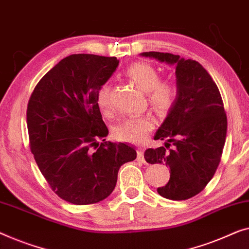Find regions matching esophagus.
<instances>
[{"label": "esophagus", "mask_w": 249, "mask_h": 249, "mask_svg": "<svg viewBox=\"0 0 249 249\" xmlns=\"http://www.w3.org/2000/svg\"><path fill=\"white\" fill-rule=\"evenodd\" d=\"M137 160H138L139 163H146L145 157H143V150L142 149L137 150Z\"/></svg>", "instance_id": "1"}]
</instances>
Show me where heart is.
Here are the masks:
<instances>
[{
  "label": "heart",
  "instance_id": "heart-1",
  "mask_svg": "<svg viewBox=\"0 0 249 249\" xmlns=\"http://www.w3.org/2000/svg\"><path fill=\"white\" fill-rule=\"evenodd\" d=\"M124 75L147 93L150 106L158 112H166L174 104L178 86L169 80H160V74L151 65L143 62L132 63ZM96 104L104 116H110L112 112L109 85H103L99 89ZM154 125V119L149 116L124 118L113 127V136L121 142L140 143L153 131Z\"/></svg>",
  "mask_w": 249,
  "mask_h": 249
}]
</instances>
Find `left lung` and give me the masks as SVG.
Here are the masks:
<instances>
[{"instance_id": "left-lung-1", "label": "left lung", "mask_w": 249, "mask_h": 249, "mask_svg": "<svg viewBox=\"0 0 249 249\" xmlns=\"http://www.w3.org/2000/svg\"><path fill=\"white\" fill-rule=\"evenodd\" d=\"M142 56L175 65L178 96L158 129L155 140L165 147L145 151L149 164H166L171 178L160 196L187 200L202 191L213 178L227 135V116L219 89L202 65L168 53L148 52ZM175 146L169 149L170 142Z\"/></svg>"}]
</instances>
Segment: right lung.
<instances>
[{"label":"right lung","mask_w":249,"mask_h":249,"mask_svg":"<svg viewBox=\"0 0 249 249\" xmlns=\"http://www.w3.org/2000/svg\"><path fill=\"white\" fill-rule=\"evenodd\" d=\"M118 65L117 57L71 55L39 81L29 100L35 160L53 192L70 203L106 199L116 187L121 165L137 157L128 143L106 142L109 130L96 104L99 89Z\"/></svg>","instance_id":"add662e5"}]
</instances>
